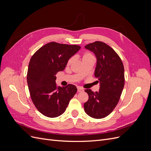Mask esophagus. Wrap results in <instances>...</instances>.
Segmentation results:
<instances>
[{
    "mask_svg": "<svg viewBox=\"0 0 151 151\" xmlns=\"http://www.w3.org/2000/svg\"><path fill=\"white\" fill-rule=\"evenodd\" d=\"M83 91H84V89H83V88H77V92H79V93H81V92H83Z\"/></svg>",
    "mask_w": 151,
    "mask_h": 151,
    "instance_id": "esophagus-1",
    "label": "esophagus"
}]
</instances>
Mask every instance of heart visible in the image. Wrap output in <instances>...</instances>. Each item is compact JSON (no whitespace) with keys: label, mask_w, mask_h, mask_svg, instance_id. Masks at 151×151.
Here are the masks:
<instances>
[{"label":"heart","mask_w":151,"mask_h":151,"mask_svg":"<svg viewBox=\"0 0 151 151\" xmlns=\"http://www.w3.org/2000/svg\"><path fill=\"white\" fill-rule=\"evenodd\" d=\"M93 58H94L93 55L89 52H86V53H84L83 55V57H82V59H83V62L84 60H89V59H93ZM72 58L69 59L68 61L67 62V65H69L72 63Z\"/></svg>","instance_id":"b5f03b06"}]
</instances>
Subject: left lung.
<instances>
[{
	"label": "left lung",
	"mask_w": 151,
	"mask_h": 151,
	"mask_svg": "<svg viewBox=\"0 0 151 151\" xmlns=\"http://www.w3.org/2000/svg\"><path fill=\"white\" fill-rule=\"evenodd\" d=\"M96 57L94 76L99 90L94 93L86 89L89 99L84 104L89 116L100 119L110 114L119 101L125 84L124 67L118 54L108 45L95 42L85 46Z\"/></svg>",
	"instance_id": "obj_1"
}]
</instances>
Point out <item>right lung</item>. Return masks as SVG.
I'll return each mask as SVG.
<instances>
[{"label":"right lung","mask_w":151,"mask_h":151,"mask_svg":"<svg viewBox=\"0 0 151 151\" xmlns=\"http://www.w3.org/2000/svg\"><path fill=\"white\" fill-rule=\"evenodd\" d=\"M80 49L78 45L50 42L31 58L27 83L33 103L43 115L50 118L61 115L76 94L77 89L74 85L57 86L55 75L65 69L68 60Z\"/></svg>","instance_id":"1"}]
</instances>
